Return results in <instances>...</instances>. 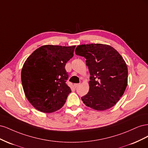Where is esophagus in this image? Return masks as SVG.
Listing matches in <instances>:
<instances>
[{"mask_svg":"<svg viewBox=\"0 0 148 148\" xmlns=\"http://www.w3.org/2000/svg\"><path fill=\"white\" fill-rule=\"evenodd\" d=\"M78 86H79V83H76V84H74V86H75V88H77Z\"/></svg>","mask_w":148,"mask_h":148,"instance_id":"esophagus-1","label":"esophagus"}]
</instances>
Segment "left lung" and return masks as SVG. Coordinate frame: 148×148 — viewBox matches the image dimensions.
<instances>
[{
	"label": "left lung",
	"mask_w": 148,
	"mask_h": 148,
	"mask_svg": "<svg viewBox=\"0 0 148 148\" xmlns=\"http://www.w3.org/2000/svg\"><path fill=\"white\" fill-rule=\"evenodd\" d=\"M75 53L84 57L90 73L89 90L82 97L84 104L97 110L113 107L127 86L128 69L114 48L102 44L79 45Z\"/></svg>",
	"instance_id": "left-lung-1"
}]
</instances>
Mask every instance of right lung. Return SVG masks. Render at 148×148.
I'll return each instance as SVG.
<instances>
[{"instance_id": "obj_1", "label": "right lung", "mask_w": 148, "mask_h": 148, "mask_svg": "<svg viewBox=\"0 0 148 148\" xmlns=\"http://www.w3.org/2000/svg\"><path fill=\"white\" fill-rule=\"evenodd\" d=\"M75 46L45 45L25 61L21 78L25 96L34 108L51 113L62 108L71 92L66 63L73 56Z\"/></svg>"}]
</instances>
